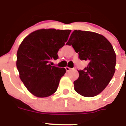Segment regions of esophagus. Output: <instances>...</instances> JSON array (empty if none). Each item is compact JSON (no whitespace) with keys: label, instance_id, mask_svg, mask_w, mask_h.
Listing matches in <instances>:
<instances>
[{"label":"esophagus","instance_id":"obj_1","mask_svg":"<svg viewBox=\"0 0 126 126\" xmlns=\"http://www.w3.org/2000/svg\"><path fill=\"white\" fill-rule=\"evenodd\" d=\"M65 69H66V71H69L70 70H71V68H70V67H68V66L65 67Z\"/></svg>","mask_w":126,"mask_h":126}]
</instances>
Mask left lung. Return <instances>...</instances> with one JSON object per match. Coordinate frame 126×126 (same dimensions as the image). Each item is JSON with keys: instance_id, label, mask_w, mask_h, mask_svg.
I'll return each mask as SVG.
<instances>
[{"instance_id": "left-lung-1", "label": "left lung", "mask_w": 126, "mask_h": 126, "mask_svg": "<svg viewBox=\"0 0 126 126\" xmlns=\"http://www.w3.org/2000/svg\"><path fill=\"white\" fill-rule=\"evenodd\" d=\"M66 45L73 46L80 60L88 62L83 70H78L79 79L73 82L75 90L86 97L99 94L115 71L116 55L110 43L96 32L75 30Z\"/></svg>"}]
</instances>
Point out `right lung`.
Returning a JSON list of instances; mask_svg holds the SVG:
<instances>
[{"mask_svg":"<svg viewBox=\"0 0 126 126\" xmlns=\"http://www.w3.org/2000/svg\"><path fill=\"white\" fill-rule=\"evenodd\" d=\"M71 30L39 29L24 38L17 53L19 77L28 90L38 97H47L57 90L66 73L64 68L51 66L58 51L67 41Z\"/></svg>","mask_w":126,"mask_h":126,"instance_id":"obj_1","label":"right lung"}]
</instances>
